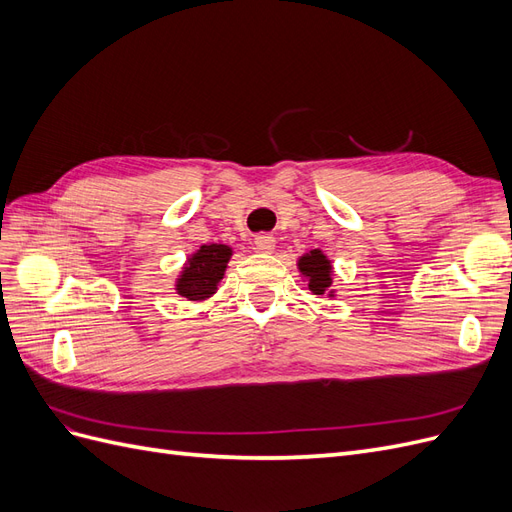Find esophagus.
<instances>
[{"mask_svg": "<svg viewBox=\"0 0 512 512\" xmlns=\"http://www.w3.org/2000/svg\"><path fill=\"white\" fill-rule=\"evenodd\" d=\"M254 243H256V250L262 254H269L275 250V237L269 235V232H260V235H256Z\"/></svg>", "mask_w": 512, "mask_h": 512, "instance_id": "obj_1", "label": "esophagus"}]
</instances>
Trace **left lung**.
Here are the masks:
<instances>
[{"label":"left lung","mask_w":512,"mask_h":512,"mask_svg":"<svg viewBox=\"0 0 512 512\" xmlns=\"http://www.w3.org/2000/svg\"><path fill=\"white\" fill-rule=\"evenodd\" d=\"M299 269L309 277V290L314 294H324V290L331 286V262L320 250L305 254L299 260Z\"/></svg>","instance_id":"left-lung-1"}]
</instances>
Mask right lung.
<instances>
[{"label":"right lung","mask_w":512,"mask_h":512,"mask_svg":"<svg viewBox=\"0 0 512 512\" xmlns=\"http://www.w3.org/2000/svg\"><path fill=\"white\" fill-rule=\"evenodd\" d=\"M230 254V247L218 243L200 247L196 254L190 256L188 267L183 269L177 282V292L190 301L207 299L209 294L218 290V282L224 277Z\"/></svg>","instance_id":"right-lung-1"}]
</instances>
